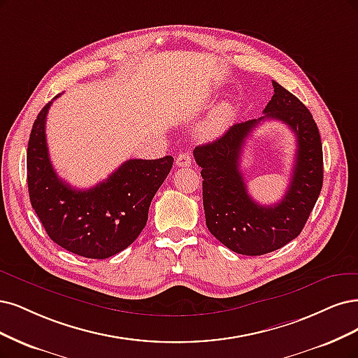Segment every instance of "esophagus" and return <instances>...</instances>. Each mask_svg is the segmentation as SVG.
Returning a JSON list of instances; mask_svg holds the SVG:
<instances>
[{"mask_svg": "<svg viewBox=\"0 0 358 358\" xmlns=\"http://www.w3.org/2000/svg\"><path fill=\"white\" fill-rule=\"evenodd\" d=\"M192 163V158L189 152H180L176 157V166L178 167H189Z\"/></svg>", "mask_w": 358, "mask_h": 358, "instance_id": "1", "label": "esophagus"}]
</instances>
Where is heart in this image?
<instances>
[{
	"label": "heart",
	"mask_w": 358,
	"mask_h": 358,
	"mask_svg": "<svg viewBox=\"0 0 358 358\" xmlns=\"http://www.w3.org/2000/svg\"><path fill=\"white\" fill-rule=\"evenodd\" d=\"M232 115V108L229 103H222L217 108H215L210 115H208L199 129V136L204 141L213 139L225 130L228 122Z\"/></svg>",
	"instance_id": "b5f03b06"
}]
</instances>
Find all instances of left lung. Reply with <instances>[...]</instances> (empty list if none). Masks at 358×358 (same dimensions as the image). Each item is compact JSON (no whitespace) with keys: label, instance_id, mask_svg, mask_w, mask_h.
I'll use <instances>...</instances> for the list:
<instances>
[{"label":"left lung","instance_id":"1","mask_svg":"<svg viewBox=\"0 0 358 358\" xmlns=\"http://www.w3.org/2000/svg\"><path fill=\"white\" fill-rule=\"evenodd\" d=\"M274 96L264 117L238 122L224 136L196 146L201 167L206 225L232 252L261 256L296 238L310 217L323 187V146L310 110L296 96L273 81ZM265 119H278L297 138V154L289 188L280 203L262 206L247 191L239 170L245 139Z\"/></svg>","mask_w":358,"mask_h":358}]
</instances>
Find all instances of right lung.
<instances>
[{"mask_svg":"<svg viewBox=\"0 0 358 358\" xmlns=\"http://www.w3.org/2000/svg\"><path fill=\"white\" fill-rule=\"evenodd\" d=\"M50 106L48 102L40 110L28 142L31 204L47 236L60 248L90 259L114 256L145 228L151 201L170 173L173 157L129 159L96 187L72 188L57 176L48 157L45 120Z\"/></svg>","mask_w":358,"mask_h":358,"instance_id":"right-lung-1","label":"right lung"}]
</instances>
